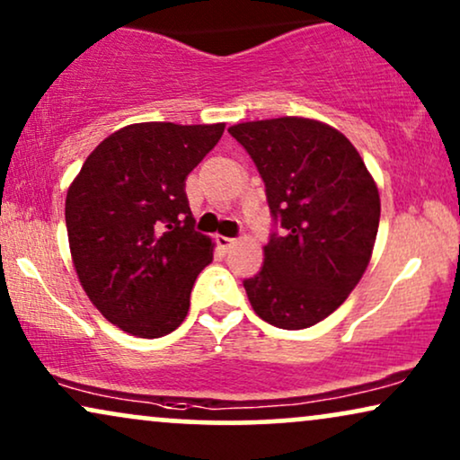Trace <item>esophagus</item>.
<instances>
[{
	"instance_id": "esophagus-1",
	"label": "esophagus",
	"mask_w": 460,
	"mask_h": 460,
	"mask_svg": "<svg viewBox=\"0 0 460 460\" xmlns=\"http://www.w3.org/2000/svg\"><path fill=\"white\" fill-rule=\"evenodd\" d=\"M217 243H218V246L220 248H223V250H229L231 246H234V243H235V240H234V237H225V235H217Z\"/></svg>"
}]
</instances>
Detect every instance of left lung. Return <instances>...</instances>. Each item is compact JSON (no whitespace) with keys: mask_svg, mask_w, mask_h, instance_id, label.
Listing matches in <instances>:
<instances>
[{"mask_svg":"<svg viewBox=\"0 0 460 460\" xmlns=\"http://www.w3.org/2000/svg\"><path fill=\"white\" fill-rule=\"evenodd\" d=\"M265 182L273 231L265 261L243 280L252 310L278 329H305L344 304L374 250L380 195L333 127L297 116L229 129Z\"/></svg>","mask_w":460,"mask_h":460,"instance_id":"8db88e82","label":"left lung"}]
</instances>
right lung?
I'll return each mask as SVG.
<instances>
[{"label": "right lung", "instance_id": "add662e5", "mask_svg": "<svg viewBox=\"0 0 460 460\" xmlns=\"http://www.w3.org/2000/svg\"><path fill=\"white\" fill-rule=\"evenodd\" d=\"M223 131V123L129 125L93 150L67 190L75 273L97 310L127 333L163 337L187 316L214 246L195 231L184 187Z\"/></svg>", "mask_w": 460, "mask_h": 460}]
</instances>
